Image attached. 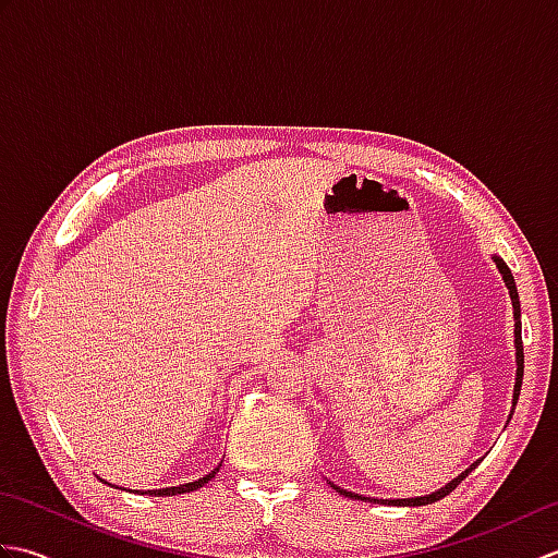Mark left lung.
I'll list each match as a JSON object with an SVG mask.
<instances>
[{
    "mask_svg": "<svg viewBox=\"0 0 558 558\" xmlns=\"http://www.w3.org/2000/svg\"><path fill=\"white\" fill-rule=\"evenodd\" d=\"M494 260H496V266H499V270H501V276H504V282H506V288H508V294H511V302H513V318H515V364H518V369H515V388H513V408H515V402H518V396H520V386H523V362H525V354H523V336H520V302H518V290H515V280H513V276H511V270H508V266L504 264V260L499 258V256H494ZM475 465L477 462H472V465L465 470V472H460V475L453 480V482H448L446 487H441L438 492H434V494H426V496H417V499H369V501H374V504H388V506H426V504H434V501H438V499H444V496H448L450 492H453L458 484L465 480L472 470H475ZM336 487V484H333ZM342 496H348V499H362V501H366V496H360V494H352V492H348V489H340V487H336Z\"/></svg>",
    "mask_w": 558,
    "mask_h": 558,
    "instance_id": "1",
    "label": "left lung"
}]
</instances>
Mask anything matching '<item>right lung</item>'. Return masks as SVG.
I'll use <instances>...</instances> for the list:
<instances>
[{
	"mask_svg": "<svg viewBox=\"0 0 558 558\" xmlns=\"http://www.w3.org/2000/svg\"><path fill=\"white\" fill-rule=\"evenodd\" d=\"M220 470V465L216 468V470H210L206 477H201V480H196V482H186V484H180V487H165V489H150V492H146V494H150V496H174V494H189V492H196V489H201L204 487V484H208L213 477H216V472ZM108 484V482H105ZM144 494V492H141Z\"/></svg>",
	"mask_w": 558,
	"mask_h": 558,
	"instance_id": "add662e5",
	"label": "right lung"
}]
</instances>
